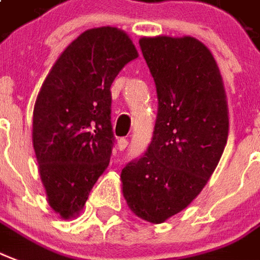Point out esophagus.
I'll return each instance as SVG.
<instances>
[{
	"mask_svg": "<svg viewBox=\"0 0 260 260\" xmlns=\"http://www.w3.org/2000/svg\"><path fill=\"white\" fill-rule=\"evenodd\" d=\"M128 145V140H126V138H120L118 141V148L120 149V151H124L126 148H127Z\"/></svg>",
	"mask_w": 260,
	"mask_h": 260,
	"instance_id": "obj_1",
	"label": "esophagus"
}]
</instances>
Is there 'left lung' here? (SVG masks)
Masks as SVG:
<instances>
[{"instance_id":"8db88e82","label":"left lung","mask_w":260,"mask_h":260,"mask_svg":"<svg viewBox=\"0 0 260 260\" xmlns=\"http://www.w3.org/2000/svg\"><path fill=\"white\" fill-rule=\"evenodd\" d=\"M155 81L157 116L149 145L120 174L123 196L141 219L161 223L202 192L223 153L228 104L211 52L192 37L140 40Z\"/></svg>"}]
</instances>
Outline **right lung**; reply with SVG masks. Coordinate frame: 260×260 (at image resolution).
Segmentation results:
<instances>
[{"label": "right lung", "instance_id": "add662e5", "mask_svg": "<svg viewBox=\"0 0 260 260\" xmlns=\"http://www.w3.org/2000/svg\"><path fill=\"white\" fill-rule=\"evenodd\" d=\"M138 53L126 32L100 27L78 37L37 97L32 144L49 206L75 216L108 167L115 145L111 85Z\"/></svg>", "mask_w": 260, "mask_h": 260}]
</instances>
